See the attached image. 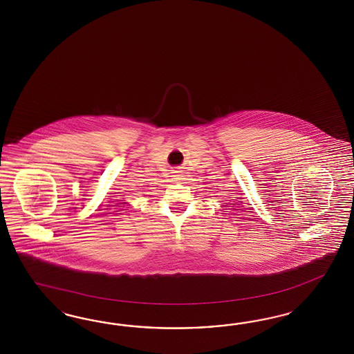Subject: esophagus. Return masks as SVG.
<instances>
[{
  "label": "esophagus",
  "mask_w": 354,
  "mask_h": 354,
  "mask_svg": "<svg viewBox=\"0 0 354 354\" xmlns=\"http://www.w3.org/2000/svg\"><path fill=\"white\" fill-rule=\"evenodd\" d=\"M172 176H174V179H175V180H182V171H180V170H176V171H174V175H172Z\"/></svg>",
  "instance_id": "esophagus-1"
}]
</instances>
